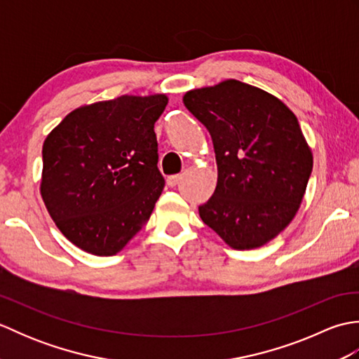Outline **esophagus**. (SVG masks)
I'll use <instances>...</instances> for the list:
<instances>
[{"label": "esophagus", "mask_w": 359, "mask_h": 359, "mask_svg": "<svg viewBox=\"0 0 359 359\" xmlns=\"http://www.w3.org/2000/svg\"><path fill=\"white\" fill-rule=\"evenodd\" d=\"M180 179H182V175H179V174L170 175V177L166 179V184H168V187H175L180 182Z\"/></svg>", "instance_id": "esophagus-1"}]
</instances>
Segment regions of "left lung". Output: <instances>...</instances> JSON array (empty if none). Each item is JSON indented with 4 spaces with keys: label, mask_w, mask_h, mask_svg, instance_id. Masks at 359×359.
<instances>
[{
    "label": "left lung",
    "mask_w": 359,
    "mask_h": 359,
    "mask_svg": "<svg viewBox=\"0 0 359 359\" xmlns=\"http://www.w3.org/2000/svg\"><path fill=\"white\" fill-rule=\"evenodd\" d=\"M184 104L208 129L216 152L215 194L202 220L234 250L284 231L306 194L313 154L288 106L239 80L188 90Z\"/></svg>",
    "instance_id": "1"
}]
</instances>
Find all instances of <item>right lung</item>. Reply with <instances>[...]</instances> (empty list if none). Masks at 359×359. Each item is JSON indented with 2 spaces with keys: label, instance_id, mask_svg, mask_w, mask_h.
I'll list each match as a JSON object with an SVG mask.
<instances>
[{
  "label": "right lung",
  "instance_id": "obj_1",
  "mask_svg": "<svg viewBox=\"0 0 359 359\" xmlns=\"http://www.w3.org/2000/svg\"><path fill=\"white\" fill-rule=\"evenodd\" d=\"M166 104L165 94L85 104L46 137L43 202L83 251L117 255L148 222L165 187L154 123Z\"/></svg>",
  "mask_w": 359,
  "mask_h": 359
}]
</instances>
